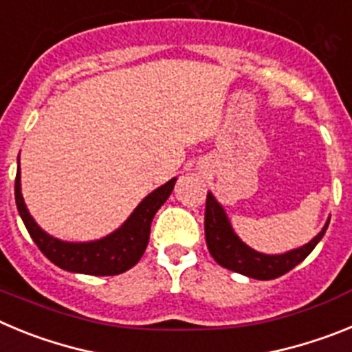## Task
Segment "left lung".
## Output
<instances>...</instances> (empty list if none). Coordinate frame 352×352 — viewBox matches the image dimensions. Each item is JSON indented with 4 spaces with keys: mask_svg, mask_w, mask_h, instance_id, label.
I'll use <instances>...</instances> for the list:
<instances>
[{
    "mask_svg": "<svg viewBox=\"0 0 352 352\" xmlns=\"http://www.w3.org/2000/svg\"><path fill=\"white\" fill-rule=\"evenodd\" d=\"M328 223L329 220L322 227V231L303 247L289 250L285 254H278V256H268V254H261V252L245 245L232 231L226 211L220 206V203H217L213 194L208 192L206 197L204 234H206V245L211 257L223 268L241 273V275L250 276V278H257V280L278 278V276L291 272L301 261H305V257L309 256L310 252L316 248V245L321 241L326 229H328Z\"/></svg>",
    "mask_w": 352,
    "mask_h": 352,
    "instance_id": "8db88e82",
    "label": "left lung"
}]
</instances>
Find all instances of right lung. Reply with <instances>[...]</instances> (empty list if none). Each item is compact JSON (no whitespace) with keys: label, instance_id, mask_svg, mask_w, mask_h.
Here are the masks:
<instances>
[{"label":"right lung","instance_id":"add662e5","mask_svg":"<svg viewBox=\"0 0 352 352\" xmlns=\"http://www.w3.org/2000/svg\"><path fill=\"white\" fill-rule=\"evenodd\" d=\"M174 183H176V178L169 179L166 185L158 186L157 190L142 199L141 204L133 210V213L120 229L105 238L86 241V243L61 241L40 229L38 223L28 211L23 194H21V170H17V176H15V204L36 247L56 266L72 273H84V275H120L135 266L144 254L149 241L151 220L170 195Z\"/></svg>","mask_w":352,"mask_h":352}]
</instances>
